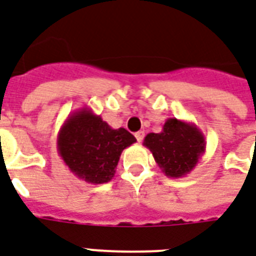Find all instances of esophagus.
<instances>
[{
	"label": "esophagus",
	"instance_id": "1",
	"mask_svg": "<svg viewBox=\"0 0 256 256\" xmlns=\"http://www.w3.org/2000/svg\"><path fill=\"white\" fill-rule=\"evenodd\" d=\"M144 136H145V132H136V141H138V142H142Z\"/></svg>",
	"mask_w": 256,
	"mask_h": 256
}]
</instances>
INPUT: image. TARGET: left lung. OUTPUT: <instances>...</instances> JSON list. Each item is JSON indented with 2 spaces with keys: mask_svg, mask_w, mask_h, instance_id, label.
<instances>
[{
  "mask_svg": "<svg viewBox=\"0 0 256 256\" xmlns=\"http://www.w3.org/2000/svg\"><path fill=\"white\" fill-rule=\"evenodd\" d=\"M144 145L168 177L180 178L189 174L206 153V136L192 122L168 118L161 132H149Z\"/></svg>",
  "mask_w": 256,
  "mask_h": 256,
  "instance_id": "1",
  "label": "left lung"
}]
</instances>
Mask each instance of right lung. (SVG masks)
I'll return each mask as SVG.
<instances>
[{"mask_svg":"<svg viewBox=\"0 0 256 256\" xmlns=\"http://www.w3.org/2000/svg\"><path fill=\"white\" fill-rule=\"evenodd\" d=\"M136 142L124 128H112L83 107L68 115L58 134V153L66 166L90 184H104L114 177L122 152Z\"/></svg>","mask_w":256,"mask_h":256,"instance_id":"1","label":"right lung"}]
</instances>
